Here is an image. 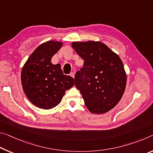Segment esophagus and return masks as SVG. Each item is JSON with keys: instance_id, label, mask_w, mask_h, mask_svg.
<instances>
[{"instance_id": "obj_1", "label": "esophagus", "mask_w": 153, "mask_h": 153, "mask_svg": "<svg viewBox=\"0 0 153 153\" xmlns=\"http://www.w3.org/2000/svg\"><path fill=\"white\" fill-rule=\"evenodd\" d=\"M70 76H71L72 77H74H74H75V73H74V72L71 73V74H70Z\"/></svg>"}]
</instances>
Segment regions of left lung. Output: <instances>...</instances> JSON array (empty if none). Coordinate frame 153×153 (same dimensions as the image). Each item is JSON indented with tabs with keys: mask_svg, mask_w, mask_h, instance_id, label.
Listing matches in <instances>:
<instances>
[{
	"mask_svg": "<svg viewBox=\"0 0 153 153\" xmlns=\"http://www.w3.org/2000/svg\"><path fill=\"white\" fill-rule=\"evenodd\" d=\"M71 45L84 60L75 76V85L84 103L93 114L108 112L119 102L125 90L127 75L122 60L100 42H76Z\"/></svg>",
	"mask_w": 153,
	"mask_h": 153,
	"instance_id": "8db88e82",
	"label": "left lung"
}]
</instances>
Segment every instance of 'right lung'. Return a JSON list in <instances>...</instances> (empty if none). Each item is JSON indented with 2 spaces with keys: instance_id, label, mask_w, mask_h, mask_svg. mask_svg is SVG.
<instances>
[{
  "instance_id": "obj_1",
  "label": "right lung",
  "mask_w": 153,
  "mask_h": 153,
  "mask_svg": "<svg viewBox=\"0 0 153 153\" xmlns=\"http://www.w3.org/2000/svg\"><path fill=\"white\" fill-rule=\"evenodd\" d=\"M62 43L48 41L31 54L21 72L23 91L28 100L37 107L50 110L59 105L65 91L74 86V79L64 75L59 64L51 59Z\"/></svg>"
}]
</instances>
